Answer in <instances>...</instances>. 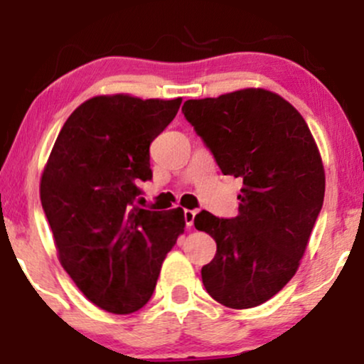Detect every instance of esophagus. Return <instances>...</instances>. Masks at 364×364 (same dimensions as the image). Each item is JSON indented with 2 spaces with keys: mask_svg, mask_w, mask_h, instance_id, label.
I'll return each mask as SVG.
<instances>
[{
  "mask_svg": "<svg viewBox=\"0 0 364 364\" xmlns=\"http://www.w3.org/2000/svg\"><path fill=\"white\" fill-rule=\"evenodd\" d=\"M195 215H196V210H185V223L188 228H191L193 225V220H195Z\"/></svg>",
  "mask_w": 364,
  "mask_h": 364,
  "instance_id": "obj_1",
  "label": "esophagus"
}]
</instances>
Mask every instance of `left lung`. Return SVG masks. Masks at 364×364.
Wrapping results in <instances>:
<instances>
[{
	"label": "left lung",
	"instance_id": "left-lung-1",
	"mask_svg": "<svg viewBox=\"0 0 364 364\" xmlns=\"http://www.w3.org/2000/svg\"><path fill=\"white\" fill-rule=\"evenodd\" d=\"M183 112L223 174L243 179L235 219L195 215L217 243L203 286L228 308L258 306L291 281L306 252L325 195L318 147L298 109L265 89L190 99Z\"/></svg>",
	"mask_w": 364,
	"mask_h": 364
}]
</instances>
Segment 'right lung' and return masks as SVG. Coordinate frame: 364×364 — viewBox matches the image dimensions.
Instances as JSON below:
<instances>
[{"mask_svg":"<svg viewBox=\"0 0 364 364\" xmlns=\"http://www.w3.org/2000/svg\"><path fill=\"white\" fill-rule=\"evenodd\" d=\"M181 97L97 95L63 124L41 176V203L58 258L89 301L114 315L140 310L166 255L185 232L183 208L135 205L152 178L150 144Z\"/></svg>","mask_w":364,"mask_h":364,"instance_id":"right-lung-1","label":"right lung"}]
</instances>
